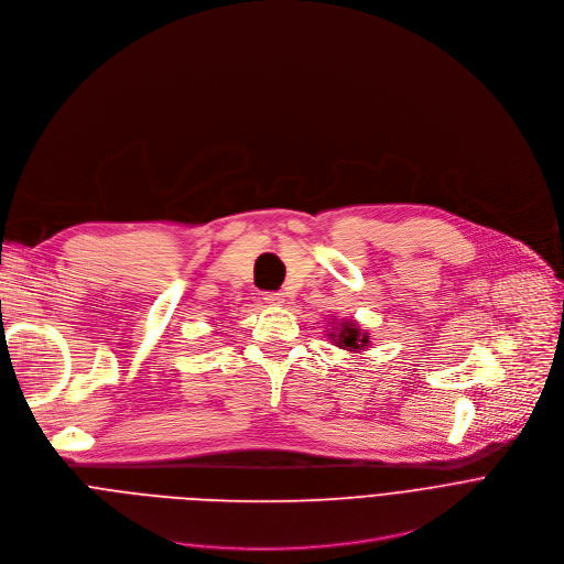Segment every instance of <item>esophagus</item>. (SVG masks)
I'll return each mask as SVG.
<instances>
[{
  "instance_id": "obj_1",
  "label": "esophagus",
  "mask_w": 564,
  "mask_h": 564,
  "mask_svg": "<svg viewBox=\"0 0 564 564\" xmlns=\"http://www.w3.org/2000/svg\"><path fill=\"white\" fill-rule=\"evenodd\" d=\"M264 300H267L269 304H282V302H284V295H282V293H275V291H269V293H264Z\"/></svg>"
}]
</instances>
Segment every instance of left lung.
<instances>
[{"instance_id": "obj_1", "label": "left lung", "mask_w": 564, "mask_h": 564, "mask_svg": "<svg viewBox=\"0 0 564 564\" xmlns=\"http://www.w3.org/2000/svg\"><path fill=\"white\" fill-rule=\"evenodd\" d=\"M333 324H335V319H333ZM328 337H330V343H335V347H340L351 354H360L371 345L369 330H362L356 319L337 322L333 328H328Z\"/></svg>"}]
</instances>
